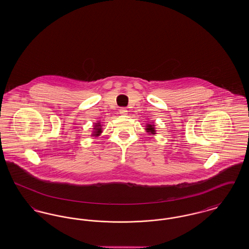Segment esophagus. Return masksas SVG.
<instances>
[{
  "instance_id": "34e87169",
  "label": "esophagus",
  "mask_w": 249,
  "mask_h": 249,
  "mask_svg": "<svg viewBox=\"0 0 249 249\" xmlns=\"http://www.w3.org/2000/svg\"><path fill=\"white\" fill-rule=\"evenodd\" d=\"M119 114L120 115H127L128 114V110L126 108H124V107H121L119 109Z\"/></svg>"
}]
</instances>
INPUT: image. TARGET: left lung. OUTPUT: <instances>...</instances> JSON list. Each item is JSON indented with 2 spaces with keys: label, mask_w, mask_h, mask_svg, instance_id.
<instances>
[{
  "label": "left lung",
  "mask_w": 249,
  "mask_h": 249,
  "mask_svg": "<svg viewBox=\"0 0 249 249\" xmlns=\"http://www.w3.org/2000/svg\"><path fill=\"white\" fill-rule=\"evenodd\" d=\"M145 130L150 133V134H156V130H155V125L153 124H146V129Z\"/></svg>",
  "instance_id": "1"
}]
</instances>
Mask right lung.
Returning a JSON list of instances; mask_svg holds the SVG:
<instances>
[{"label": "right lung", "instance_id": "right-lung-1", "mask_svg": "<svg viewBox=\"0 0 249 249\" xmlns=\"http://www.w3.org/2000/svg\"><path fill=\"white\" fill-rule=\"evenodd\" d=\"M94 130H93V132H92V136H99L101 133H102V125H101V122H97L96 124H95Z\"/></svg>", "mask_w": 249, "mask_h": 249}]
</instances>
